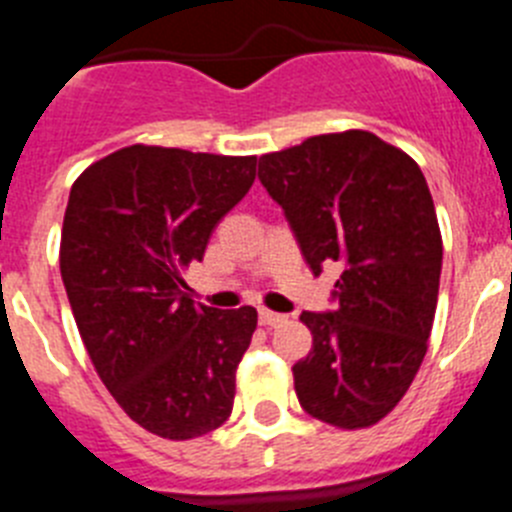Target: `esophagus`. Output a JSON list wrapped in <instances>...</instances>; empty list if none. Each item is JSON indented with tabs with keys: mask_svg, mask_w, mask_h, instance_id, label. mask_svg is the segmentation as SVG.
Here are the masks:
<instances>
[{
	"mask_svg": "<svg viewBox=\"0 0 512 512\" xmlns=\"http://www.w3.org/2000/svg\"><path fill=\"white\" fill-rule=\"evenodd\" d=\"M284 315H279V312H271V310H261L259 312V323L261 325H269V328H277V325L284 323Z\"/></svg>",
	"mask_w": 512,
	"mask_h": 512,
	"instance_id": "obj_1",
	"label": "esophagus"
}]
</instances>
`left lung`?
Masks as SVG:
<instances>
[{
  "mask_svg": "<svg viewBox=\"0 0 512 512\" xmlns=\"http://www.w3.org/2000/svg\"><path fill=\"white\" fill-rule=\"evenodd\" d=\"M259 179L312 274L341 264L338 310L300 315L312 348L292 366L297 400L343 431L369 428L397 408L428 351L443 259L431 189L408 153L369 130L264 153Z\"/></svg>",
  "mask_w": 512,
  "mask_h": 512,
  "instance_id": "left-lung-1",
  "label": "left lung"
}]
</instances>
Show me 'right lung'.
I'll return each mask as SVG.
<instances>
[{
	"instance_id": "obj_1",
	"label": "right lung",
	"mask_w": 512,
	"mask_h": 512,
	"mask_svg": "<svg viewBox=\"0 0 512 512\" xmlns=\"http://www.w3.org/2000/svg\"><path fill=\"white\" fill-rule=\"evenodd\" d=\"M253 179L256 156L135 143L71 187L58 259L76 328L104 387L153 436L200 438L233 413L259 312L194 305L184 271Z\"/></svg>"
}]
</instances>
